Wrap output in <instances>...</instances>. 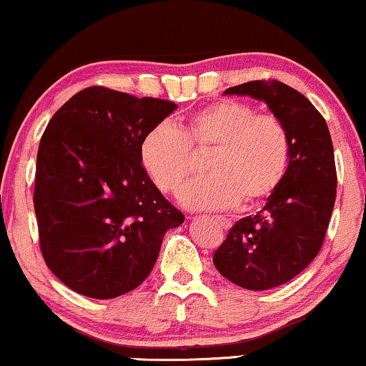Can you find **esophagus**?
Segmentation results:
<instances>
[{"label": "esophagus", "instance_id": "esophagus-1", "mask_svg": "<svg viewBox=\"0 0 366 366\" xmlns=\"http://www.w3.org/2000/svg\"><path fill=\"white\" fill-rule=\"evenodd\" d=\"M214 222L219 223V227H222L223 229H229V227H232V222L223 217H214Z\"/></svg>", "mask_w": 366, "mask_h": 366}]
</instances>
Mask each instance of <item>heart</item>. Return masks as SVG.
<instances>
[{
	"mask_svg": "<svg viewBox=\"0 0 366 366\" xmlns=\"http://www.w3.org/2000/svg\"><path fill=\"white\" fill-rule=\"evenodd\" d=\"M209 149L208 177L179 193L187 208H254L273 197L287 174L290 137L285 124L232 99L208 104L178 128L157 124L144 134L139 157L154 187L173 194L197 173L193 153Z\"/></svg>",
	"mask_w": 366,
	"mask_h": 366,
	"instance_id": "heart-1",
	"label": "heart"
}]
</instances>
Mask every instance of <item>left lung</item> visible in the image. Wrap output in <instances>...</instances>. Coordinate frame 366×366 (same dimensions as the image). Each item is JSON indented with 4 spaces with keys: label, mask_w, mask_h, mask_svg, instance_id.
I'll return each mask as SVG.
<instances>
[{
    "label": "left lung",
    "mask_w": 366,
    "mask_h": 366,
    "mask_svg": "<svg viewBox=\"0 0 366 366\" xmlns=\"http://www.w3.org/2000/svg\"><path fill=\"white\" fill-rule=\"evenodd\" d=\"M223 94L267 103L290 137L288 169L282 184L257 214L234 223L213 254L229 282L269 290L303 272L317 257L337 197V169L327 122L318 109L282 81H248Z\"/></svg>",
    "instance_id": "1"
}]
</instances>
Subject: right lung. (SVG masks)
<instances>
[{
    "instance_id": "add662e5",
    "label": "right lung",
    "mask_w": 366,
    "mask_h": 366,
    "mask_svg": "<svg viewBox=\"0 0 366 366\" xmlns=\"http://www.w3.org/2000/svg\"><path fill=\"white\" fill-rule=\"evenodd\" d=\"M177 108L92 86L48 123L33 198L39 247L73 292L97 300L132 292L152 273L164 233L184 222L139 157L144 134Z\"/></svg>"
}]
</instances>
